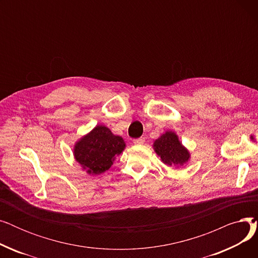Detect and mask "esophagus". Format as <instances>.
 <instances>
[{"label": "esophagus", "mask_w": 258, "mask_h": 258, "mask_svg": "<svg viewBox=\"0 0 258 258\" xmlns=\"http://www.w3.org/2000/svg\"><path fill=\"white\" fill-rule=\"evenodd\" d=\"M133 142H134L135 144H137V145H138V144H143V143L145 142V138H142V137H141V138L134 139V140H133Z\"/></svg>", "instance_id": "34e87169"}]
</instances>
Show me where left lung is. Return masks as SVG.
I'll return each mask as SVG.
<instances>
[{
	"mask_svg": "<svg viewBox=\"0 0 258 258\" xmlns=\"http://www.w3.org/2000/svg\"><path fill=\"white\" fill-rule=\"evenodd\" d=\"M154 147L156 153L167 165H183L189 159V153L172 132L162 135L155 141Z\"/></svg>",
	"mask_w": 258,
	"mask_h": 258,
	"instance_id": "8db88e82",
	"label": "left lung"
}]
</instances>
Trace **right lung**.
Masks as SVG:
<instances>
[{"label": "right lung", "instance_id": "1", "mask_svg": "<svg viewBox=\"0 0 258 258\" xmlns=\"http://www.w3.org/2000/svg\"><path fill=\"white\" fill-rule=\"evenodd\" d=\"M125 143L103 125H97L75 145L74 156L88 173L99 174L110 168Z\"/></svg>", "mask_w": 258, "mask_h": 258}]
</instances>
